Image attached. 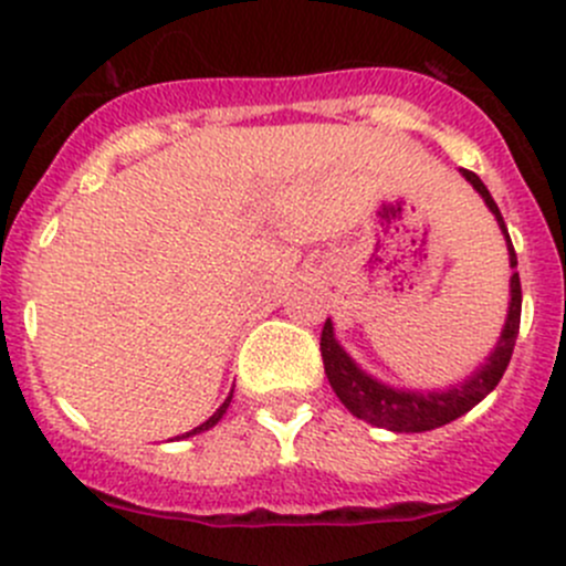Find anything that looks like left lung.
I'll return each mask as SVG.
<instances>
[{"mask_svg": "<svg viewBox=\"0 0 566 566\" xmlns=\"http://www.w3.org/2000/svg\"><path fill=\"white\" fill-rule=\"evenodd\" d=\"M460 172L473 188H476V193L484 199L490 213L495 216L501 232H504L506 251H510V310H506L504 328H501V336L499 342H495L493 350H490V356L484 358L462 384L449 386V389H397V386L384 384V380H378L375 375H369L367 369H361L353 361L350 353H347L345 347L339 345V339H336L331 317L325 319L323 336H319V353H323L325 375H328V384L336 397H339V402L345 405L356 419H364L367 424L384 427V430L391 432H427L465 416L473 405L482 402V399L499 386V380L504 378L506 367H510L512 350H515L517 331H521V276H517L515 271L517 254L515 249H512L504 216H501L499 205L490 197L488 186H484L476 175L468 172V169H460Z\"/></svg>", "mask_w": 566, "mask_h": 566, "instance_id": "obj_1", "label": "left lung"}]
</instances>
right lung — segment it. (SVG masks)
<instances>
[{"label":"right lung","mask_w":566,"mask_h":566,"mask_svg":"<svg viewBox=\"0 0 566 566\" xmlns=\"http://www.w3.org/2000/svg\"><path fill=\"white\" fill-rule=\"evenodd\" d=\"M230 402H232V391H230V397H227V399H224V402H221V405H219V410H216V413H213V416H210V419H208V421H202V424H199V427H193V430H191V432H186V436H177V438H191V436H199V432L210 430V427H216V424H219V421H221V416H224V413H227V408H230Z\"/></svg>","instance_id":"1"}]
</instances>
